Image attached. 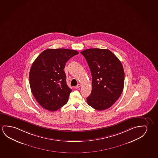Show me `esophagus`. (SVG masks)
<instances>
[{"mask_svg": "<svg viewBox=\"0 0 158 158\" xmlns=\"http://www.w3.org/2000/svg\"><path fill=\"white\" fill-rule=\"evenodd\" d=\"M81 84H78L76 87H75L76 89H78V88H79L81 87Z\"/></svg>", "mask_w": 158, "mask_h": 158, "instance_id": "obj_1", "label": "esophagus"}]
</instances>
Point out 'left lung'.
<instances>
[{"label":"left lung","mask_w":158,"mask_h":158,"mask_svg":"<svg viewBox=\"0 0 158 158\" xmlns=\"http://www.w3.org/2000/svg\"><path fill=\"white\" fill-rule=\"evenodd\" d=\"M81 53L85 57L92 76L89 106L98 111L110 108L119 99L124 88V71L118 58L110 50L90 48Z\"/></svg>","instance_id":"8db88e82"}]
</instances>
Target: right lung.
Masks as SVG:
<instances>
[{"label": "right lung", "mask_w": 158, "mask_h": 158, "mask_svg": "<svg viewBox=\"0 0 158 158\" xmlns=\"http://www.w3.org/2000/svg\"><path fill=\"white\" fill-rule=\"evenodd\" d=\"M78 54L76 50L47 49L33 62L29 73L31 91L46 110L57 111L68 101L72 90L66 84L63 70L66 62Z\"/></svg>", "instance_id": "obj_1"}]
</instances>
